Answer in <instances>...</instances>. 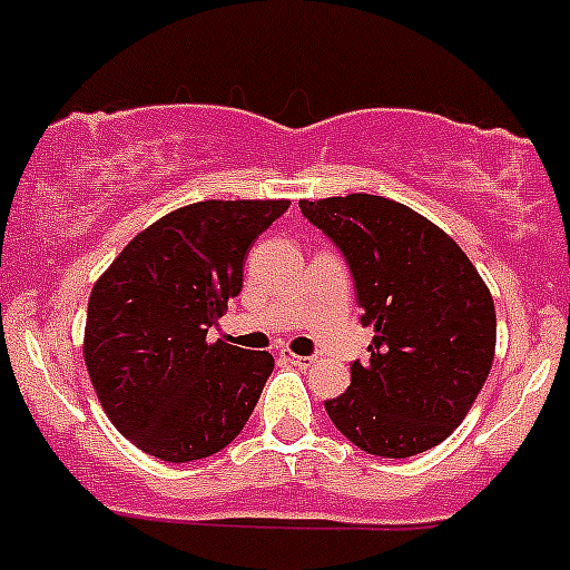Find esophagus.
Masks as SVG:
<instances>
[{
    "instance_id": "esophagus-1",
    "label": "esophagus",
    "mask_w": 570,
    "mask_h": 570,
    "mask_svg": "<svg viewBox=\"0 0 570 570\" xmlns=\"http://www.w3.org/2000/svg\"><path fill=\"white\" fill-rule=\"evenodd\" d=\"M284 358H286V362H289V364H295V367H301V370L312 367V362H314L312 356H297V353H289V351H284Z\"/></svg>"
}]
</instances>
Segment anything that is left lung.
I'll list each match as a JSON object with an SVG mask.
<instances>
[{
    "mask_svg": "<svg viewBox=\"0 0 570 570\" xmlns=\"http://www.w3.org/2000/svg\"><path fill=\"white\" fill-rule=\"evenodd\" d=\"M301 212L342 250L356 284L367 362L325 401L362 451L423 454L465 420L495 356V306L462 247L423 214L379 195L301 200Z\"/></svg>",
    "mask_w": 570,
    "mask_h": 570,
    "instance_id": "1",
    "label": "left lung"
}]
</instances>
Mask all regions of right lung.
Instances as JSON below:
<instances>
[{"instance_id": "obj_1", "label": "right lung", "mask_w": 570, "mask_h": 570, "mask_svg": "<svg viewBox=\"0 0 570 570\" xmlns=\"http://www.w3.org/2000/svg\"><path fill=\"white\" fill-rule=\"evenodd\" d=\"M289 200H206L127 242L88 297V379L110 423L145 454L191 462L245 429L275 362L208 328L242 292L253 242Z\"/></svg>"}]
</instances>
